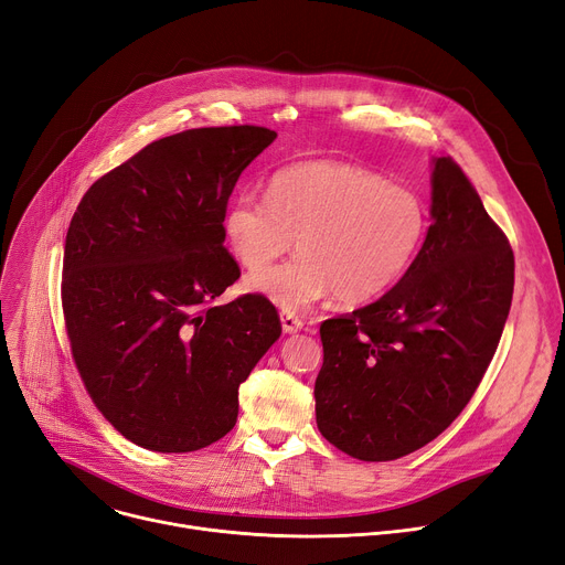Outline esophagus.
Wrapping results in <instances>:
<instances>
[{
    "instance_id": "34e87169",
    "label": "esophagus",
    "mask_w": 565,
    "mask_h": 565,
    "mask_svg": "<svg viewBox=\"0 0 565 565\" xmlns=\"http://www.w3.org/2000/svg\"><path fill=\"white\" fill-rule=\"evenodd\" d=\"M302 318H298L295 313H288V311H281V330L286 332V334H295V332H300L302 330Z\"/></svg>"
}]
</instances>
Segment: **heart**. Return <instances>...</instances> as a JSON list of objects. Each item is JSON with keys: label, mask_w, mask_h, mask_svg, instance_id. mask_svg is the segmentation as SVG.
<instances>
[{"label": "heart", "mask_w": 565, "mask_h": 565, "mask_svg": "<svg viewBox=\"0 0 565 565\" xmlns=\"http://www.w3.org/2000/svg\"><path fill=\"white\" fill-rule=\"evenodd\" d=\"M265 196H235L222 231L249 273L286 254L295 237L298 256L247 279V290L288 313L332 292L343 305L382 298L417 260L430 226L428 205L412 188L337 160L279 169Z\"/></svg>", "instance_id": "b5f03b06"}]
</instances>
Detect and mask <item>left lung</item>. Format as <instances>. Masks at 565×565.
<instances>
[{
    "mask_svg": "<svg viewBox=\"0 0 565 565\" xmlns=\"http://www.w3.org/2000/svg\"><path fill=\"white\" fill-rule=\"evenodd\" d=\"M426 243L380 300L320 324L316 424L352 458L396 460L447 430L507 324L515 258L469 178L433 158Z\"/></svg>",
    "mask_w": 565,
    "mask_h": 565,
    "instance_id": "left-lung-1",
    "label": "left lung"
}]
</instances>
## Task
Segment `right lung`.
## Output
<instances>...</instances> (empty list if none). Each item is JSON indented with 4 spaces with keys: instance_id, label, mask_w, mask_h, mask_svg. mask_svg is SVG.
<instances>
[{
    "instance_id": "add662e5",
    "label": "right lung",
    "mask_w": 565,
    "mask_h": 565,
    "mask_svg": "<svg viewBox=\"0 0 565 565\" xmlns=\"http://www.w3.org/2000/svg\"><path fill=\"white\" fill-rule=\"evenodd\" d=\"M277 139L258 126L148 143L88 188L64 247L73 360L103 417L137 447L199 451L237 419V387L281 334L263 295L213 305L241 277L222 220Z\"/></svg>"
}]
</instances>
